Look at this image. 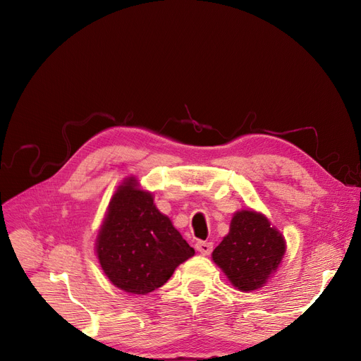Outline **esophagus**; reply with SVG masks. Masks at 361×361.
<instances>
[{"mask_svg":"<svg viewBox=\"0 0 361 361\" xmlns=\"http://www.w3.org/2000/svg\"><path fill=\"white\" fill-rule=\"evenodd\" d=\"M196 250L199 252V253H202V255H209L211 252H212V249H214V245H212V243H207V241H197L196 243Z\"/></svg>","mask_w":361,"mask_h":361,"instance_id":"1","label":"esophagus"}]
</instances>
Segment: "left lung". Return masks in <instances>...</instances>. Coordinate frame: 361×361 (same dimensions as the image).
<instances>
[{
    "mask_svg": "<svg viewBox=\"0 0 361 361\" xmlns=\"http://www.w3.org/2000/svg\"><path fill=\"white\" fill-rule=\"evenodd\" d=\"M286 253V240L269 219L255 211L233 216L230 233L212 253L233 286L253 291L267 283Z\"/></svg>",
    "mask_w": 361,
    "mask_h": 361,
    "instance_id": "1",
    "label": "left lung"
}]
</instances>
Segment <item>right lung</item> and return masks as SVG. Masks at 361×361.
I'll return each instance as SVG.
<instances>
[{"label":"right lung","instance_id":"right-lung-1","mask_svg":"<svg viewBox=\"0 0 361 361\" xmlns=\"http://www.w3.org/2000/svg\"><path fill=\"white\" fill-rule=\"evenodd\" d=\"M101 268L120 290L147 294L162 287L195 255L150 193L127 178L112 196L97 240Z\"/></svg>","mask_w":361,"mask_h":361}]
</instances>
